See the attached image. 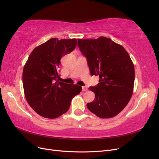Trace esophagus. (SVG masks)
<instances>
[{"label":"esophagus","instance_id":"esophagus-1","mask_svg":"<svg viewBox=\"0 0 159 159\" xmlns=\"http://www.w3.org/2000/svg\"><path fill=\"white\" fill-rule=\"evenodd\" d=\"M82 91H88V88L85 87V86H84V87H82Z\"/></svg>","mask_w":159,"mask_h":159}]
</instances>
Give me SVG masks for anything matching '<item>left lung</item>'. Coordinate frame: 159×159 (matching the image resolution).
<instances>
[{
    "label": "left lung",
    "mask_w": 159,
    "mask_h": 159,
    "mask_svg": "<svg viewBox=\"0 0 159 159\" xmlns=\"http://www.w3.org/2000/svg\"><path fill=\"white\" fill-rule=\"evenodd\" d=\"M80 51L87 58L91 75L99 83L89 89L95 95L87 103L91 113L100 118L116 116L126 107L133 93L134 68L128 52L110 38L78 39Z\"/></svg>",
    "instance_id": "8db88e82"
}]
</instances>
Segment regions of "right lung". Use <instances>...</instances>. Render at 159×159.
Listing matches in <instances>:
<instances>
[{"instance_id":"1","label":"right lung","mask_w":159,"mask_h":159,"mask_svg":"<svg viewBox=\"0 0 159 159\" xmlns=\"http://www.w3.org/2000/svg\"><path fill=\"white\" fill-rule=\"evenodd\" d=\"M77 40L51 38L36 47L24 66L22 82L26 99L41 116L55 119L68 111L71 101L79 94L81 86L57 80L60 60L71 52Z\"/></svg>"}]
</instances>
